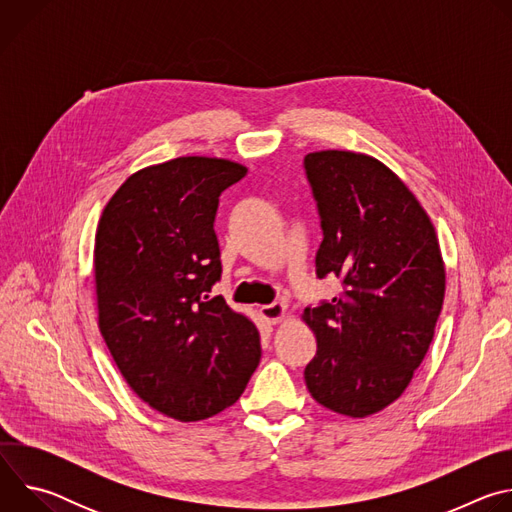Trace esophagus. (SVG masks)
<instances>
[{
	"label": "esophagus",
	"mask_w": 512,
	"mask_h": 512,
	"mask_svg": "<svg viewBox=\"0 0 512 512\" xmlns=\"http://www.w3.org/2000/svg\"><path fill=\"white\" fill-rule=\"evenodd\" d=\"M261 316L265 322L269 324H277L285 318V306L281 302H273V304H267V306H261Z\"/></svg>",
	"instance_id": "1"
}]
</instances>
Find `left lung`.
<instances>
[{"label": "left lung", "instance_id": "1", "mask_svg": "<svg viewBox=\"0 0 512 512\" xmlns=\"http://www.w3.org/2000/svg\"><path fill=\"white\" fill-rule=\"evenodd\" d=\"M304 168L324 235L316 275L344 285L340 298L304 310L318 340L306 387L330 411L367 417L401 397L433 340L446 294L440 243L413 192L379 160L326 150Z\"/></svg>", "mask_w": 512, "mask_h": 512}]
</instances>
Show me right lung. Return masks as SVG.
<instances>
[{
  "label": "right lung",
  "mask_w": 512,
  "mask_h": 512,
  "mask_svg": "<svg viewBox=\"0 0 512 512\" xmlns=\"http://www.w3.org/2000/svg\"><path fill=\"white\" fill-rule=\"evenodd\" d=\"M245 176L241 164L202 156L143 168L97 227L99 330L135 395L178 421L233 405L261 358L255 324L210 296L223 273L218 196Z\"/></svg>",
  "instance_id": "right-lung-1"
}]
</instances>
